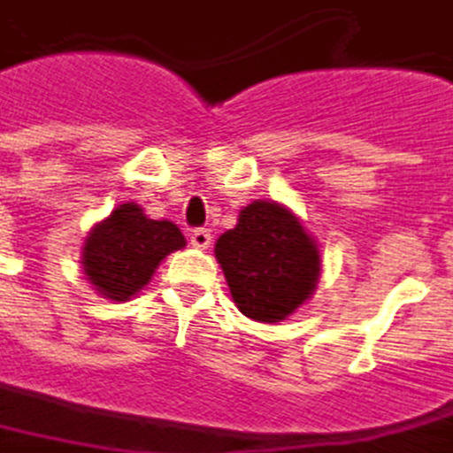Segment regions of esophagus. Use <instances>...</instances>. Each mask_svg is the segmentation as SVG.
Masks as SVG:
<instances>
[{
	"mask_svg": "<svg viewBox=\"0 0 453 453\" xmlns=\"http://www.w3.org/2000/svg\"><path fill=\"white\" fill-rule=\"evenodd\" d=\"M189 239L196 249H206L211 244V234H209V229H194Z\"/></svg>",
	"mask_w": 453,
	"mask_h": 453,
	"instance_id": "1",
	"label": "esophagus"
}]
</instances>
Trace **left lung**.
<instances>
[{
    "label": "left lung",
    "instance_id": "left-lung-1",
    "mask_svg": "<svg viewBox=\"0 0 453 453\" xmlns=\"http://www.w3.org/2000/svg\"><path fill=\"white\" fill-rule=\"evenodd\" d=\"M236 309L276 324L291 317L317 289L321 254L289 206L257 199L239 211L236 226L214 244Z\"/></svg>",
    "mask_w": 453,
    "mask_h": 453
}]
</instances>
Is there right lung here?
Instances as JSON below:
<instances>
[{
	"label": "right lung",
	"mask_w": 453,
	"mask_h": 453,
	"mask_svg": "<svg viewBox=\"0 0 453 453\" xmlns=\"http://www.w3.org/2000/svg\"><path fill=\"white\" fill-rule=\"evenodd\" d=\"M184 247L187 239L174 221L149 219L136 202H124L89 229L81 247V272L104 299L129 302L147 287L159 264Z\"/></svg>",
	"instance_id": "right-lung-1"
}]
</instances>
